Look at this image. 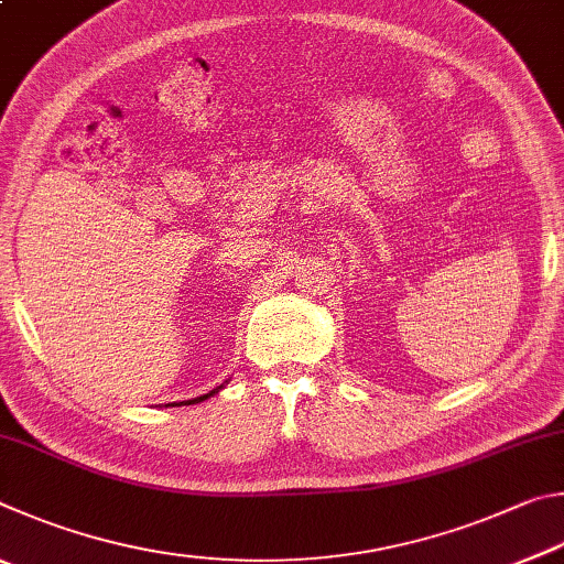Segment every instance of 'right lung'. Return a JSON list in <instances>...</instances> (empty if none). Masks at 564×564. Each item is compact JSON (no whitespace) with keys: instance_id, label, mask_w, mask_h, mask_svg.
Returning a JSON list of instances; mask_svg holds the SVG:
<instances>
[{"instance_id":"1","label":"right lung","mask_w":564,"mask_h":564,"mask_svg":"<svg viewBox=\"0 0 564 564\" xmlns=\"http://www.w3.org/2000/svg\"><path fill=\"white\" fill-rule=\"evenodd\" d=\"M223 387H225V383H220V387H217V389H213L210 393H203V397H195V399H187V401H181V403H185V406H191V403H200V401H205V399H210V397H215V393L217 391H223ZM181 403H165V406H181Z\"/></svg>"}]
</instances>
